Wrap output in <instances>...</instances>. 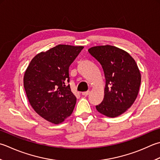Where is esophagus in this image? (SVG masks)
Segmentation results:
<instances>
[{
  "instance_id": "obj_1",
  "label": "esophagus",
  "mask_w": 160,
  "mask_h": 160,
  "mask_svg": "<svg viewBox=\"0 0 160 160\" xmlns=\"http://www.w3.org/2000/svg\"><path fill=\"white\" fill-rule=\"evenodd\" d=\"M89 91H87V92H82V94L83 96H87V95H89Z\"/></svg>"
}]
</instances>
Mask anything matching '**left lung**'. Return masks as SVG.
<instances>
[{"label":"left lung","instance_id":"obj_1","mask_svg":"<svg viewBox=\"0 0 160 160\" xmlns=\"http://www.w3.org/2000/svg\"><path fill=\"white\" fill-rule=\"evenodd\" d=\"M88 51L101 64L105 77L104 98L96 108L108 117H117L131 107L138 95V67L127 52L115 46H94Z\"/></svg>","mask_w":160,"mask_h":160}]
</instances>
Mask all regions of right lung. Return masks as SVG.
Masks as SVG:
<instances>
[{"mask_svg": "<svg viewBox=\"0 0 160 160\" xmlns=\"http://www.w3.org/2000/svg\"><path fill=\"white\" fill-rule=\"evenodd\" d=\"M83 48L59 44L37 55L25 73L24 88L31 106L52 123H62L73 111L76 98L67 84L68 69Z\"/></svg>", "mask_w": 160, "mask_h": 160, "instance_id": "add662e5", "label": "right lung"}]
</instances>
